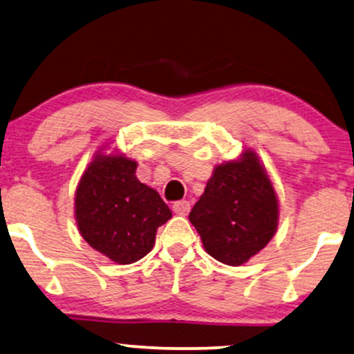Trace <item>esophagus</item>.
<instances>
[{
	"mask_svg": "<svg viewBox=\"0 0 354 354\" xmlns=\"http://www.w3.org/2000/svg\"><path fill=\"white\" fill-rule=\"evenodd\" d=\"M189 209H191V204L187 203V201H178V203L173 204L174 214H178V216H187Z\"/></svg>",
	"mask_w": 354,
	"mask_h": 354,
	"instance_id": "34e87169",
	"label": "esophagus"
}]
</instances>
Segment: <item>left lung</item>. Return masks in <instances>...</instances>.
Returning <instances> with one entry per match:
<instances>
[{
	"label": "left lung",
	"instance_id": "obj_1",
	"mask_svg": "<svg viewBox=\"0 0 354 354\" xmlns=\"http://www.w3.org/2000/svg\"><path fill=\"white\" fill-rule=\"evenodd\" d=\"M189 221L210 257L240 266L270 243L279 223V198L257 151L214 167Z\"/></svg>",
	"mask_w": 354,
	"mask_h": 354
}]
</instances>
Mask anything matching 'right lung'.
<instances>
[{
  "label": "right lung",
  "instance_id": "add662e5",
  "mask_svg": "<svg viewBox=\"0 0 354 354\" xmlns=\"http://www.w3.org/2000/svg\"><path fill=\"white\" fill-rule=\"evenodd\" d=\"M106 144L96 150L75 191L80 234L102 257L131 265L151 252L171 210L153 187L138 181L137 162Z\"/></svg>",
  "mask_w": 354,
  "mask_h": 354
}]
</instances>
